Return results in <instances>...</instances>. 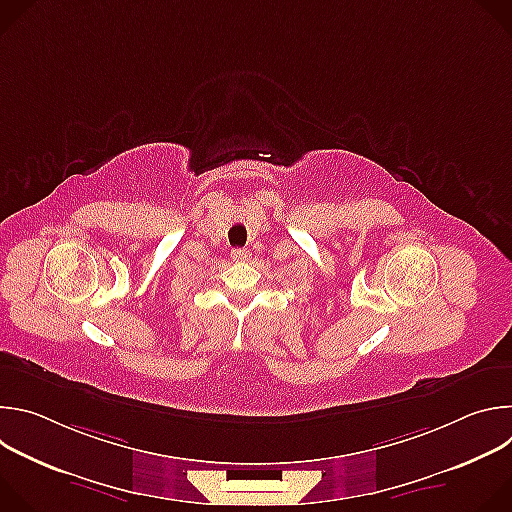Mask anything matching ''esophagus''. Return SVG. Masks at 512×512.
<instances>
[{
	"mask_svg": "<svg viewBox=\"0 0 512 512\" xmlns=\"http://www.w3.org/2000/svg\"><path fill=\"white\" fill-rule=\"evenodd\" d=\"M231 257H233V261L243 263V261H249L251 253H249L247 249H233V251H231Z\"/></svg>",
	"mask_w": 512,
	"mask_h": 512,
	"instance_id": "esophagus-1",
	"label": "esophagus"
}]
</instances>
